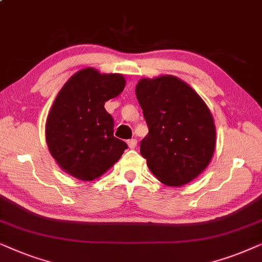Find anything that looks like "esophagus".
I'll use <instances>...</instances> for the list:
<instances>
[{"mask_svg": "<svg viewBox=\"0 0 262 262\" xmlns=\"http://www.w3.org/2000/svg\"><path fill=\"white\" fill-rule=\"evenodd\" d=\"M137 145H138L137 139H130V140H128L129 148H135V147H137Z\"/></svg>", "mask_w": 262, "mask_h": 262, "instance_id": "1", "label": "esophagus"}]
</instances>
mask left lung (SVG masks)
Instances as JSON below:
<instances>
[{
	"label": "left lung",
	"instance_id": "left-lung-1",
	"mask_svg": "<svg viewBox=\"0 0 262 262\" xmlns=\"http://www.w3.org/2000/svg\"><path fill=\"white\" fill-rule=\"evenodd\" d=\"M137 98L148 127L140 153L160 182L181 187L200 175L215 147V125L201 97L172 75L141 79Z\"/></svg>",
	"mask_w": 262,
	"mask_h": 262
}]
</instances>
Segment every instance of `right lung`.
<instances>
[{
    "label": "right lung",
    "mask_w": 262,
    "mask_h": 262,
    "mask_svg": "<svg viewBox=\"0 0 262 262\" xmlns=\"http://www.w3.org/2000/svg\"><path fill=\"white\" fill-rule=\"evenodd\" d=\"M121 74H100L95 68L76 72L64 83L48 115L45 139L64 172L81 181L105 173L128 148L114 137V118L104 104L123 91Z\"/></svg>",
    "instance_id": "right-lung-1"
}]
</instances>
